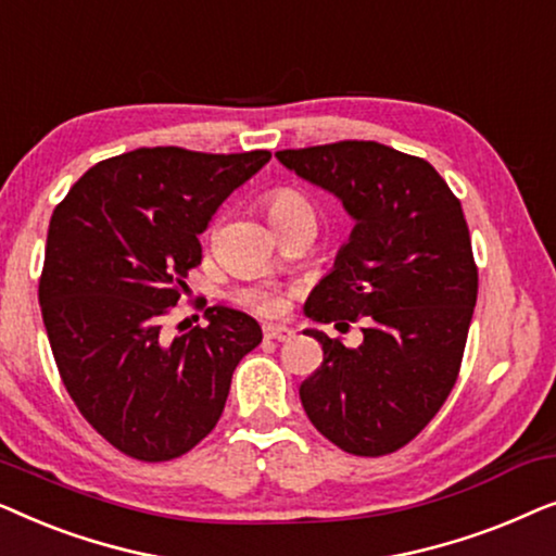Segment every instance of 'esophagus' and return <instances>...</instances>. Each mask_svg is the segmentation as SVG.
<instances>
[{
	"label": "esophagus",
	"instance_id": "obj_1",
	"mask_svg": "<svg viewBox=\"0 0 556 556\" xmlns=\"http://www.w3.org/2000/svg\"><path fill=\"white\" fill-rule=\"evenodd\" d=\"M263 333H265V339L286 341V339L293 337V329H291V326H286V324H265Z\"/></svg>",
	"mask_w": 556,
	"mask_h": 556
}]
</instances>
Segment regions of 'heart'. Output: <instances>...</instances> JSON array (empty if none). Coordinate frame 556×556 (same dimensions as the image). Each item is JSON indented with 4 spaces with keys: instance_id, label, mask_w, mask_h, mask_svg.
Segmentation results:
<instances>
[{
    "instance_id": "obj_1",
    "label": "heart",
    "mask_w": 556,
    "mask_h": 556,
    "mask_svg": "<svg viewBox=\"0 0 556 556\" xmlns=\"http://www.w3.org/2000/svg\"><path fill=\"white\" fill-rule=\"evenodd\" d=\"M265 207H268V217L273 225L286 217L314 219V210H311L308 200L301 192H295V189H276V192H270L268 200H265ZM245 301L257 311H263V314H278L283 308V299L268 291H250L245 293Z\"/></svg>"
}]
</instances>
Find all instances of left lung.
Instances as JSON below:
<instances>
[{"instance_id": "obj_1", "label": "left lung", "mask_w": 556, "mask_h": 556, "mask_svg": "<svg viewBox=\"0 0 556 556\" xmlns=\"http://www.w3.org/2000/svg\"><path fill=\"white\" fill-rule=\"evenodd\" d=\"M354 219L333 268L311 291V321L364 324V341L306 329L324 362L301 384L314 428L341 451L384 455L428 425L458 379L478 295L460 202L425 159L377 141L278 151Z\"/></svg>"}]
</instances>
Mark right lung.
<instances>
[{
  "label": "right lung",
  "instance_id": "obj_1",
  "mask_svg": "<svg viewBox=\"0 0 556 556\" xmlns=\"http://www.w3.org/2000/svg\"><path fill=\"white\" fill-rule=\"evenodd\" d=\"M270 151L136 149L98 162L52 212L40 278L42 321L65 390L121 453L159 463L215 428L232 371L263 341L253 316L204 308L207 326L162 333L200 235Z\"/></svg>",
  "mask_w": 556,
  "mask_h": 556
}]
</instances>
